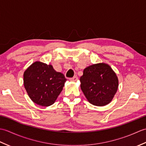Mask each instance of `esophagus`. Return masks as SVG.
Segmentation results:
<instances>
[{
	"instance_id": "34e87169",
	"label": "esophagus",
	"mask_w": 146,
	"mask_h": 146,
	"mask_svg": "<svg viewBox=\"0 0 146 146\" xmlns=\"http://www.w3.org/2000/svg\"><path fill=\"white\" fill-rule=\"evenodd\" d=\"M78 80V78L77 76H74V77H73V78H71L70 79V80L71 82H76Z\"/></svg>"
}]
</instances>
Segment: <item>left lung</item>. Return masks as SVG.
I'll return each mask as SVG.
<instances>
[{"mask_svg": "<svg viewBox=\"0 0 146 146\" xmlns=\"http://www.w3.org/2000/svg\"><path fill=\"white\" fill-rule=\"evenodd\" d=\"M80 80L85 97L95 106H105L109 104L119 86L116 73L109 65L104 63L85 68Z\"/></svg>", "mask_w": 146, "mask_h": 146, "instance_id": "obj_1", "label": "left lung"}]
</instances>
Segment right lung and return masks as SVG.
<instances>
[{
	"instance_id": "obj_1",
	"label": "right lung",
	"mask_w": 146,
	"mask_h": 146,
	"mask_svg": "<svg viewBox=\"0 0 146 146\" xmlns=\"http://www.w3.org/2000/svg\"><path fill=\"white\" fill-rule=\"evenodd\" d=\"M66 79L52 65L36 61L24 73V85L29 98L42 107L53 104L60 94Z\"/></svg>"
}]
</instances>
